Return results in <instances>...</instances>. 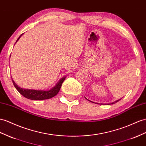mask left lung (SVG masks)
Masks as SVG:
<instances>
[{
    "instance_id": "obj_1",
    "label": "left lung",
    "mask_w": 146,
    "mask_h": 146,
    "mask_svg": "<svg viewBox=\"0 0 146 146\" xmlns=\"http://www.w3.org/2000/svg\"><path fill=\"white\" fill-rule=\"evenodd\" d=\"M121 100V99H119V100H116V101H115V102H112L111 103V104H115V103H116V102H118L119 101V100Z\"/></svg>"
}]
</instances>
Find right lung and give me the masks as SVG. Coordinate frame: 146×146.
<instances>
[{"label": "right lung", "instance_id": "1", "mask_svg": "<svg viewBox=\"0 0 146 146\" xmlns=\"http://www.w3.org/2000/svg\"><path fill=\"white\" fill-rule=\"evenodd\" d=\"M23 35V34L21 35L20 36L18 37L17 40L16 42L20 39L21 36ZM66 76H63L60 80L56 84L54 87L50 89V90L47 91H44V90H35V89H23L21 88L20 86L15 83V81L12 79L13 84L14 86L15 87L17 90L19 92L20 94L24 96L25 98H27L28 99L33 100H45V99H48L52 98H53L55 96L58 94L60 89L61 88L62 84L63 82L64 81Z\"/></svg>", "mask_w": 146, "mask_h": 146}]
</instances>
